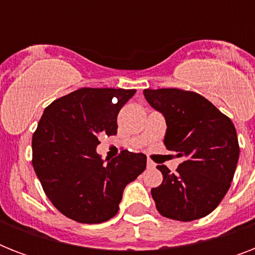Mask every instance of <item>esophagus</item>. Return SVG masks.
<instances>
[{"instance_id":"obj_1","label":"esophagus","mask_w":255,"mask_h":255,"mask_svg":"<svg viewBox=\"0 0 255 255\" xmlns=\"http://www.w3.org/2000/svg\"><path fill=\"white\" fill-rule=\"evenodd\" d=\"M147 167H148V168H155V167H156V164L153 163L152 160L148 159V160H147Z\"/></svg>"}]
</instances>
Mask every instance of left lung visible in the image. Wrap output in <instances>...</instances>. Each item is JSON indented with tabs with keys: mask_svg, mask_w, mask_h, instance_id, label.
<instances>
[{
	"mask_svg": "<svg viewBox=\"0 0 255 255\" xmlns=\"http://www.w3.org/2000/svg\"><path fill=\"white\" fill-rule=\"evenodd\" d=\"M144 96L165 118L167 149L184 159L176 173L157 165L163 182L151 189L156 209L177 221L205 217L225 197L237 168L240 145L233 122L197 92L147 88Z\"/></svg>",
	"mask_w": 255,
	"mask_h": 255,
	"instance_id": "left-lung-1",
	"label": "left lung"
}]
</instances>
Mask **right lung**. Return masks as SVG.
<instances>
[{
    "label": "right lung",
    "instance_id": "obj_1",
    "mask_svg": "<svg viewBox=\"0 0 255 255\" xmlns=\"http://www.w3.org/2000/svg\"><path fill=\"white\" fill-rule=\"evenodd\" d=\"M124 88H79L54 100L33 135V167L55 208L81 224L118 213L123 190L147 167V156L127 149L104 161L100 135H116L118 114L135 95Z\"/></svg>",
    "mask_w": 255,
    "mask_h": 255
}]
</instances>
